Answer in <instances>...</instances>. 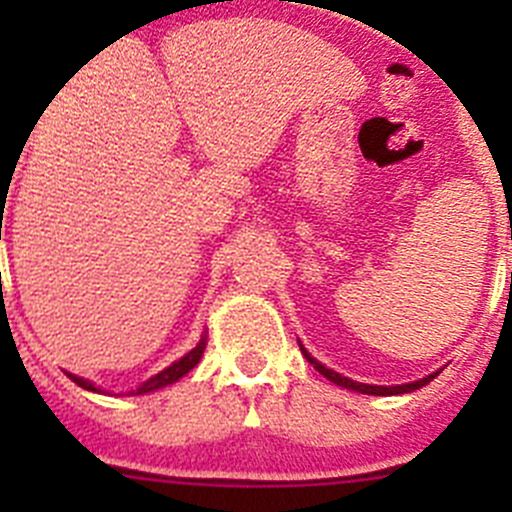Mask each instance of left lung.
<instances>
[{
  "label": "left lung",
  "instance_id": "left-lung-1",
  "mask_svg": "<svg viewBox=\"0 0 512 512\" xmlns=\"http://www.w3.org/2000/svg\"><path fill=\"white\" fill-rule=\"evenodd\" d=\"M302 354H305V359L310 361L315 369H318L320 374H323L325 379H330L333 384H338V387H346V390H354V392H361V395H405V392H415L420 390V387H425V384L431 382V379L438 377V372L428 374V377L418 379V382H410V384H395V387H382V384H364V382H354V379L348 377H341L338 372H333V369H328V366L320 364L318 359H312L310 354H307L305 348H302Z\"/></svg>",
  "mask_w": 512,
  "mask_h": 512
}]
</instances>
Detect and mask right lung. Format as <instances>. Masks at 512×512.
<instances>
[{
    "label": "right lung",
    "instance_id": "right-lung-1",
    "mask_svg": "<svg viewBox=\"0 0 512 512\" xmlns=\"http://www.w3.org/2000/svg\"><path fill=\"white\" fill-rule=\"evenodd\" d=\"M205 343H207V336H202V341L197 343V346H194L192 351H189V354H184L182 359L174 361V364H171V366H166L164 372H158L156 377H151V379H148V382L140 384L138 390H135V395H146V392L161 390V387H166V384L179 382V379H182L184 374L192 372L194 366L200 364L202 354H205ZM69 377L74 379V382L79 384V387H84V390H89V392H99L97 387H94V384L89 382V379H81V377H76V374H69Z\"/></svg>",
    "mask_w": 512,
    "mask_h": 512
}]
</instances>
